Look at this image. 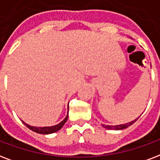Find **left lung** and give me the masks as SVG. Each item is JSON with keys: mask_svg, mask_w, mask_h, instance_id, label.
Returning a JSON list of instances; mask_svg holds the SVG:
<instances>
[{"mask_svg": "<svg viewBox=\"0 0 160 160\" xmlns=\"http://www.w3.org/2000/svg\"><path fill=\"white\" fill-rule=\"evenodd\" d=\"M138 119V118H137ZM137 119H135L134 121H132L131 122H128V123H126V124H122V125H117V126H109V125H102L103 128L107 129H115V130H122V129H124V128H128L129 126H131L132 124L137 121Z\"/></svg>", "mask_w": 160, "mask_h": 160, "instance_id": "left-lung-1", "label": "left lung"}]
</instances>
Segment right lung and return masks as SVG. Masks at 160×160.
Listing matches in <instances>:
<instances>
[{"instance_id": "add662e5", "label": "right lung", "mask_w": 160, "mask_h": 160, "mask_svg": "<svg viewBox=\"0 0 160 160\" xmlns=\"http://www.w3.org/2000/svg\"><path fill=\"white\" fill-rule=\"evenodd\" d=\"M67 119H68V115L66 116V118H64V120L61 122L60 123L57 124V125L53 127H43V128H37V127L30 126V125H28V124L25 123L23 121H22V122L24 125H26L29 129H31L32 131L35 132H38V133H40V134H49V133H53V132H55L60 130V129L62 128V127L64 126V124L66 122Z\"/></svg>"}]
</instances>
